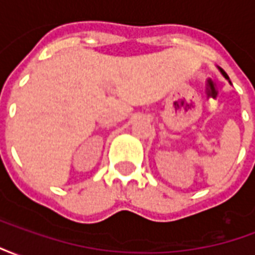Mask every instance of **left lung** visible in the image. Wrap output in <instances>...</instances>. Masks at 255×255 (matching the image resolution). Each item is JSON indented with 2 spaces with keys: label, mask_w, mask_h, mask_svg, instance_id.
Wrapping results in <instances>:
<instances>
[{
  "label": "left lung",
  "mask_w": 255,
  "mask_h": 255,
  "mask_svg": "<svg viewBox=\"0 0 255 255\" xmlns=\"http://www.w3.org/2000/svg\"><path fill=\"white\" fill-rule=\"evenodd\" d=\"M219 69H220V72H221V75H223V76H224L225 79H228V80H230V78H228V75H227V73H225L224 71L221 69V68H219ZM230 83H231V82H230Z\"/></svg>",
  "instance_id": "left-lung-1"
}]
</instances>
